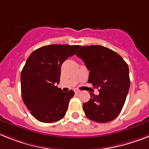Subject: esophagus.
Wrapping results in <instances>:
<instances>
[{
  "label": "esophagus",
  "mask_w": 149,
  "mask_h": 149,
  "mask_svg": "<svg viewBox=\"0 0 149 149\" xmlns=\"http://www.w3.org/2000/svg\"><path fill=\"white\" fill-rule=\"evenodd\" d=\"M74 92H75V93L79 94V92H80V91H79V90H77V89H76V90H75V91H74Z\"/></svg>",
  "instance_id": "34e87169"
}]
</instances>
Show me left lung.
Returning <instances> with one entry per match:
<instances>
[{"label": "left lung", "instance_id": "8db88e82", "mask_svg": "<svg viewBox=\"0 0 149 149\" xmlns=\"http://www.w3.org/2000/svg\"><path fill=\"white\" fill-rule=\"evenodd\" d=\"M76 55L90 71L88 82L99 88V95L90 93L89 101L83 103L85 114L97 123L113 120L120 113L130 86L128 65L115 51L101 45L82 46Z\"/></svg>", "mask_w": 149, "mask_h": 149}]
</instances>
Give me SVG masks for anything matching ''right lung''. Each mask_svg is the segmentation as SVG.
<instances>
[{
  "label": "right lung",
  "mask_w": 149,
  "mask_h": 149,
  "mask_svg": "<svg viewBox=\"0 0 149 149\" xmlns=\"http://www.w3.org/2000/svg\"><path fill=\"white\" fill-rule=\"evenodd\" d=\"M79 47L43 46L33 51L26 61L21 72L22 98L27 109L40 122L53 123L66 114L74 92H63L55 85L60 82L62 63L74 55Z\"/></svg>",
  "instance_id": "right-lung-1"
}]
</instances>
